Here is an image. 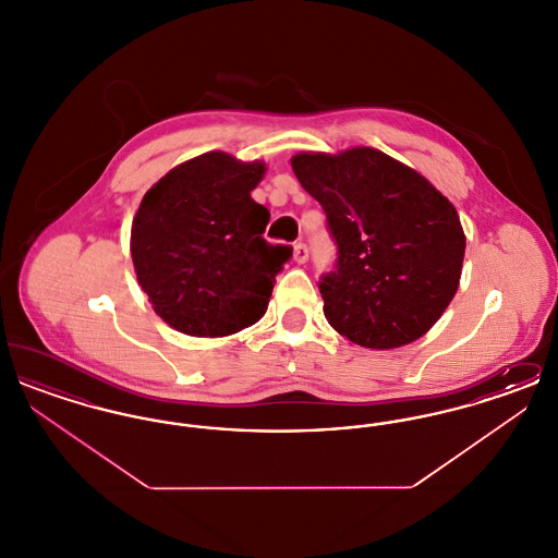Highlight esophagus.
Returning a JSON list of instances; mask_svg holds the SVG:
<instances>
[{
	"label": "esophagus",
	"mask_w": 558,
	"mask_h": 558,
	"mask_svg": "<svg viewBox=\"0 0 558 558\" xmlns=\"http://www.w3.org/2000/svg\"><path fill=\"white\" fill-rule=\"evenodd\" d=\"M292 257H294V262H296V264H307V259H310V251H307V246H305L303 242L294 244V248H292Z\"/></svg>",
	"instance_id": "1"
}]
</instances>
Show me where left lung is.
I'll return each mask as SVG.
<instances>
[{"instance_id": "left-lung-1", "label": "left lung", "mask_w": 558, "mask_h": 558, "mask_svg": "<svg viewBox=\"0 0 558 558\" xmlns=\"http://www.w3.org/2000/svg\"><path fill=\"white\" fill-rule=\"evenodd\" d=\"M292 171L326 213L337 269L319 282L324 316L351 343H414L448 310L466 236L450 201L412 167L368 146L299 153Z\"/></svg>"}]
</instances>
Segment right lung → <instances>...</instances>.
<instances>
[{"label": "right lung", "instance_id": "right-lung-1", "mask_svg": "<svg viewBox=\"0 0 558 558\" xmlns=\"http://www.w3.org/2000/svg\"><path fill=\"white\" fill-rule=\"evenodd\" d=\"M266 162L213 150L150 187L132 223L137 282L153 310L190 337H228L266 314L291 246L267 244L269 211L251 198Z\"/></svg>", "mask_w": 558, "mask_h": 558}]
</instances>
